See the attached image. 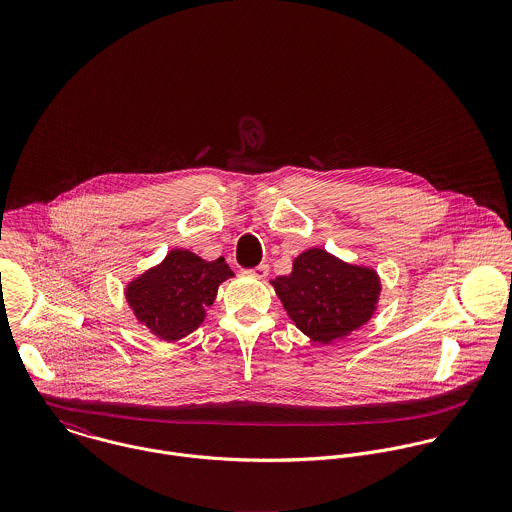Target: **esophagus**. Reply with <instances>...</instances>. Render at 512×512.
<instances>
[{
	"mask_svg": "<svg viewBox=\"0 0 512 512\" xmlns=\"http://www.w3.org/2000/svg\"><path fill=\"white\" fill-rule=\"evenodd\" d=\"M248 276H252V278H258V280H264L266 276H268V272H270V268H268V264H260V266H256V268H248V270H244Z\"/></svg>",
	"mask_w": 512,
	"mask_h": 512,
	"instance_id": "1",
	"label": "esophagus"
}]
</instances>
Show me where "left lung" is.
I'll use <instances>...</instances> for the list:
<instances>
[{
  "mask_svg": "<svg viewBox=\"0 0 512 512\" xmlns=\"http://www.w3.org/2000/svg\"><path fill=\"white\" fill-rule=\"evenodd\" d=\"M272 284L297 329L317 343H331L365 325L380 292L374 270L345 264L321 248L299 254L292 274Z\"/></svg>",
  "mask_w": 512,
  "mask_h": 512,
  "instance_id": "1",
  "label": "left lung"
}]
</instances>
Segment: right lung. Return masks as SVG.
<instances>
[{"instance_id":"1","label":"right lung","mask_w":512,"mask_h":512,"mask_svg":"<svg viewBox=\"0 0 512 512\" xmlns=\"http://www.w3.org/2000/svg\"><path fill=\"white\" fill-rule=\"evenodd\" d=\"M232 270L219 258L205 262L189 250H173L167 258L134 280L126 297L136 317L165 341H177L195 331Z\"/></svg>"}]
</instances>
